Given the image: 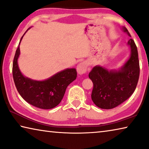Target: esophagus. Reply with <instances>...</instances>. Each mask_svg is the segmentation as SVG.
I'll return each mask as SVG.
<instances>
[{
	"label": "esophagus",
	"mask_w": 149,
	"mask_h": 149,
	"mask_svg": "<svg viewBox=\"0 0 149 149\" xmlns=\"http://www.w3.org/2000/svg\"><path fill=\"white\" fill-rule=\"evenodd\" d=\"M77 72L79 75H83L87 72V64L86 62H81L77 66Z\"/></svg>",
	"instance_id": "1"
}]
</instances>
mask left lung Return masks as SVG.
<instances>
[{"mask_svg":"<svg viewBox=\"0 0 149 149\" xmlns=\"http://www.w3.org/2000/svg\"><path fill=\"white\" fill-rule=\"evenodd\" d=\"M124 32L131 37L125 27ZM131 54L127 62L118 70H109L101 65H95L89 74L93 84L91 100L96 106L110 109L126 101L136 89L140 73L138 51L133 39L127 42Z\"/></svg>","mask_w":149,"mask_h":149,"instance_id":"left-lung-1","label":"left lung"}]
</instances>
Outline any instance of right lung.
I'll return each instance as SVG.
<instances>
[{
    "label": "right lung",
    "mask_w": 149,
    "mask_h": 149,
    "mask_svg": "<svg viewBox=\"0 0 149 149\" xmlns=\"http://www.w3.org/2000/svg\"><path fill=\"white\" fill-rule=\"evenodd\" d=\"M24 34L21 38L13 61V75L16 89L21 97L30 105L43 109H52L61 102L67 87L76 79V70L67 68L42 81L24 76L18 63L20 44Z\"/></svg>",
    "instance_id": "right-lung-1"
}]
</instances>
